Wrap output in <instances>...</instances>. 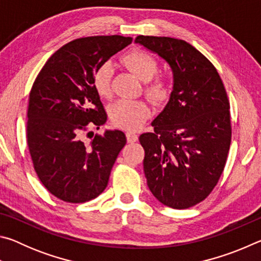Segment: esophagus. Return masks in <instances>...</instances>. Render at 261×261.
<instances>
[{"label":"esophagus","mask_w":261,"mask_h":261,"mask_svg":"<svg viewBox=\"0 0 261 261\" xmlns=\"http://www.w3.org/2000/svg\"><path fill=\"white\" fill-rule=\"evenodd\" d=\"M126 139L129 143H136L137 140H138V136H137L135 132H131V131H127L126 132Z\"/></svg>","instance_id":"34e87169"}]
</instances>
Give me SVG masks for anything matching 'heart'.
<instances>
[{
	"instance_id": "b5f03b06",
	"label": "heart",
	"mask_w": 261,
	"mask_h": 261,
	"mask_svg": "<svg viewBox=\"0 0 261 261\" xmlns=\"http://www.w3.org/2000/svg\"><path fill=\"white\" fill-rule=\"evenodd\" d=\"M127 69L141 82H148L159 71V63L148 53L136 49L123 57ZM113 68L109 62L101 64L93 76V87L99 96L105 99L112 95ZM171 92L170 83L165 78H156L145 87V93L154 102L160 103L169 98ZM110 118L115 125L126 130H136L147 121L151 108L140 100H120L110 108Z\"/></svg>"
}]
</instances>
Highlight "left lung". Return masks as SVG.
<instances>
[{"label": "left lung", "mask_w": 261, "mask_h": 261, "mask_svg": "<svg viewBox=\"0 0 261 261\" xmlns=\"http://www.w3.org/2000/svg\"><path fill=\"white\" fill-rule=\"evenodd\" d=\"M135 42L162 57L174 76L154 131L139 137L145 177L161 204L189 208L213 191L226 166L231 141L226 88L214 65L187 41L138 35Z\"/></svg>", "instance_id": "obj_1"}]
</instances>
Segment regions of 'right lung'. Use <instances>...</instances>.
<instances>
[{
	"label": "right lung",
	"instance_id": "obj_1",
	"mask_svg": "<svg viewBox=\"0 0 261 261\" xmlns=\"http://www.w3.org/2000/svg\"><path fill=\"white\" fill-rule=\"evenodd\" d=\"M132 42L122 35L76 39L53 54L30 92L28 145L40 182L59 199L79 204L103 192L126 143L120 130H99L107 121L93 76L101 64Z\"/></svg>",
	"mask_w": 261,
	"mask_h": 261
}]
</instances>
